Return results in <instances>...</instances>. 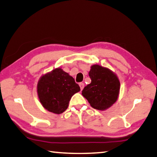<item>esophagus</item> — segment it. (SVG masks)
I'll return each instance as SVG.
<instances>
[{
    "label": "esophagus",
    "mask_w": 157,
    "mask_h": 157,
    "mask_svg": "<svg viewBox=\"0 0 157 157\" xmlns=\"http://www.w3.org/2000/svg\"><path fill=\"white\" fill-rule=\"evenodd\" d=\"M79 86H80V88H81V90H82V89H83L84 88V83H82V82H81V83H79Z\"/></svg>",
    "instance_id": "34e87169"
}]
</instances>
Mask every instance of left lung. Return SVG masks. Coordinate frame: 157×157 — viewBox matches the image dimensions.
I'll return each mask as SVG.
<instances>
[{
  "mask_svg": "<svg viewBox=\"0 0 157 157\" xmlns=\"http://www.w3.org/2000/svg\"><path fill=\"white\" fill-rule=\"evenodd\" d=\"M90 84L85 86L82 94L95 109L105 110L117 101L120 82L113 71L99 64L90 67L88 73Z\"/></svg>",
  "mask_w": 157,
  "mask_h": 157,
  "instance_id": "8db88e82",
  "label": "left lung"
}]
</instances>
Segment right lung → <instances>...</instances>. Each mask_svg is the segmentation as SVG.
Returning <instances> with one entry per match:
<instances>
[{"label":"right lung","mask_w":157,"mask_h":157,"mask_svg":"<svg viewBox=\"0 0 157 157\" xmlns=\"http://www.w3.org/2000/svg\"><path fill=\"white\" fill-rule=\"evenodd\" d=\"M80 90L79 85L60 67L42 75L37 84L40 102L45 109L61 114L67 109L72 96Z\"/></svg>","instance_id":"right-lung-1"}]
</instances>
